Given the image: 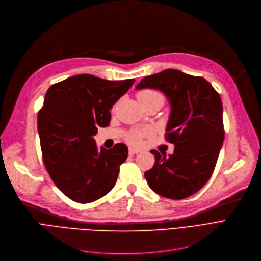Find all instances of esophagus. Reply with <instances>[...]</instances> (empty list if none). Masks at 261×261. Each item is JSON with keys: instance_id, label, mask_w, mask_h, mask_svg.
Instances as JSON below:
<instances>
[{"instance_id": "1", "label": "esophagus", "mask_w": 261, "mask_h": 261, "mask_svg": "<svg viewBox=\"0 0 261 261\" xmlns=\"http://www.w3.org/2000/svg\"><path fill=\"white\" fill-rule=\"evenodd\" d=\"M128 152H129V155H134V154H138L139 152H141L139 148H135V147H129V150H128Z\"/></svg>"}]
</instances>
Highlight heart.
I'll list each match as a JSON object with an SVG mask.
<instances>
[{
	"label": "heart",
	"mask_w": 261,
	"mask_h": 261,
	"mask_svg": "<svg viewBox=\"0 0 261 261\" xmlns=\"http://www.w3.org/2000/svg\"><path fill=\"white\" fill-rule=\"evenodd\" d=\"M137 98L139 103L147 100H153V98H157L164 103L165 97L158 91L151 90V89H144L137 93ZM148 132L146 129H134L132 130L127 136V141L133 145H140L142 142V139L144 136H146Z\"/></svg>",
	"instance_id": "b5f03b06"
}]
</instances>
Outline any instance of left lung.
Masks as SVG:
<instances>
[{"mask_svg": "<svg viewBox=\"0 0 261 261\" xmlns=\"http://www.w3.org/2000/svg\"><path fill=\"white\" fill-rule=\"evenodd\" d=\"M158 89L169 100L166 140L174 144L167 156L152 150L155 164L144 173L150 188L171 200H182L212 177L224 140L223 105L205 79L167 69L141 80L136 89Z\"/></svg>", "mask_w": 261, "mask_h": 261, "instance_id": "1", "label": "left lung"}]
</instances>
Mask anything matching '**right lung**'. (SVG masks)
<instances>
[{
	"label": "right lung",
	"mask_w": 261,
	"mask_h": 261,
	"mask_svg": "<svg viewBox=\"0 0 261 261\" xmlns=\"http://www.w3.org/2000/svg\"><path fill=\"white\" fill-rule=\"evenodd\" d=\"M135 83L80 74L52 85L38 114V133L46 171L72 201L91 203L116 185L128 148L118 143L97 150L93 136L109 125V110Z\"/></svg>",
	"instance_id": "obj_1"
}]
</instances>
